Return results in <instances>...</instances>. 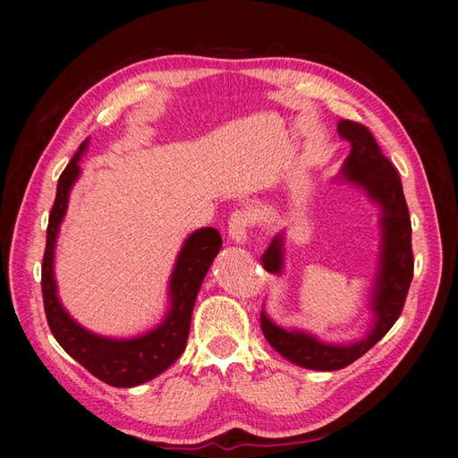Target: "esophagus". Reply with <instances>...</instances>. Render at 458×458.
Returning <instances> with one entry per match:
<instances>
[{
  "label": "esophagus",
  "instance_id": "esophagus-1",
  "mask_svg": "<svg viewBox=\"0 0 458 458\" xmlns=\"http://www.w3.org/2000/svg\"><path fill=\"white\" fill-rule=\"evenodd\" d=\"M254 224V216L248 212V210H237L233 212L231 217H229V237L234 241V242H244L246 237H248V231H250Z\"/></svg>",
  "mask_w": 458,
  "mask_h": 458
}]
</instances>
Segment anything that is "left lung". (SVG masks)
I'll use <instances>...</instances> for the list:
<instances>
[{
  "label": "left lung",
  "instance_id": "8db88e82",
  "mask_svg": "<svg viewBox=\"0 0 458 458\" xmlns=\"http://www.w3.org/2000/svg\"><path fill=\"white\" fill-rule=\"evenodd\" d=\"M338 133L352 143L342 174L355 185L363 187L369 197L382 206V254L372 296V310L377 313V321L361 342L332 345L318 342L306 332L276 327L263 311L259 315L263 336L267 338L273 348L288 361L313 370H338L348 367L382 340L403 311L414 269L411 216L397 168L382 155L380 145L363 123L340 120ZM261 263L267 271L281 273V234H276L267 250L263 252Z\"/></svg>",
  "mask_w": 458,
  "mask_h": 458
}]
</instances>
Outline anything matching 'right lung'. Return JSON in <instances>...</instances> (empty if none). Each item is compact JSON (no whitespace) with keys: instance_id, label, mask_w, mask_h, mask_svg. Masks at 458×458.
I'll return each mask as SVG.
<instances>
[{"instance_id":"1","label":"right lung","mask_w":458,"mask_h":458,"mask_svg":"<svg viewBox=\"0 0 458 458\" xmlns=\"http://www.w3.org/2000/svg\"><path fill=\"white\" fill-rule=\"evenodd\" d=\"M84 148L86 143H81L74 158L68 162L61 174L57 197H55L49 214L46 252L44 263H41L44 310L55 340L61 344V348L68 355L74 357L93 377L108 386L133 387L158 377L183 353L189 338L192 308H195L204 276L221 248V234L214 227H204L192 233L185 241L170 279L172 306L160 327L131 340H110L91 335L63 310L53 279L55 239H57L59 225L66 212L68 192H71L80 174L78 160Z\"/></svg>"}]
</instances>
